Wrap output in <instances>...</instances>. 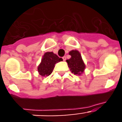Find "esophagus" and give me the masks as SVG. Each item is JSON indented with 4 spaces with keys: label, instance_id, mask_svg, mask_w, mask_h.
<instances>
[{
    "label": "esophagus",
    "instance_id": "obj_1",
    "mask_svg": "<svg viewBox=\"0 0 122 122\" xmlns=\"http://www.w3.org/2000/svg\"><path fill=\"white\" fill-rule=\"evenodd\" d=\"M62 59H63V61H65V60H66V57H65V56H64V57H62Z\"/></svg>",
    "mask_w": 122,
    "mask_h": 122
}]
</instances>
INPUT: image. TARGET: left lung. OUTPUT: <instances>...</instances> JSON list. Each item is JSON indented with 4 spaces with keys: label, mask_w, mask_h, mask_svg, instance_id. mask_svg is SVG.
Returning <instances> with one entry per match:
<instances>
[{
    "label": "left lung",
    "mask_w": 122,
    "mask_h": 122,
    "mask_svg": "<svg viewBox=\"0 0 122 122\" xmlns=\"http://www.w3.org/2000/svg\"><path fill=\"white\" fill-rule=\"evenodd\" d=\"M69 55L71 56V58L66 60V62L71 73L76 75L82 74L84 72L86 65L80 52L77 50H72L70 51Z\"/></svg>",
    "instance_id": "obj_1"
}]
</instances>
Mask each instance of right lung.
<instances>
[{"label": "right lung", "instance_id": "right-lung-1", "mask_svg": "<svg viewBox=\"0 0 122 122\" xmlns=\"http://www.w3.org/2000/svg\"><path fill=\"white\" fill-rule=\"evenodd\" d=\"M62 58L59 57L52 52H47L43 56L40 63L38 66V71L42 77L49 76L53 71L56 63L62 61Z\"/></svg>", "mask_w": 122, "mask_h": 122}]
</instances>
